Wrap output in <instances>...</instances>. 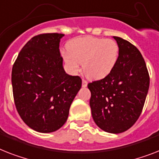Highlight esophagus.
<instances>
[{"label":"esophagus","mask_w":159,"mask_h":159,"mask_svg":"<svg viewBox=\"0 0 159 159\" xmlns=\"http://www.w3.org/2000/svg\"><path fill=\"white\" fill-rule=\"evenodd\" d=\"M88 85V82L85 80H82V87L84 88H86Z\"/></svg>","instance_id":"obj_1"}]
</instances>
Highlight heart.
<instances>
[{"mask_svg":"<svg viewBox=\"0 0 159 159\" xmlns=\"http://www.w3.org/2000/svg\"><path fill=\"white\" fill-rule=\"evenodd\" d=\"M68 70L71 74L84 70L89 78L101 80L115 68L119 55L117 42L111 39L84 36L73 39L67 44V50L61 53Z\"/></svg>","mask_w":159,"mask_h":159,"instance_id":"heart-1","label":"heart"}]
</instances>
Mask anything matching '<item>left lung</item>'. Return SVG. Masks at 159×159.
I'll list each match as a JSON object with an SVG mask.
<instances>
[{
    "label": "left lung",
    "instance_id": "1",
    "mask_svg": "<svg viewBox=\"0 0 159 159\" xmlns=\"http://www.w3.org/2000/svg\"><path fill=\"white\" fill-rule=\"evenodd\" d=\"M119 47L117 63L101 80L89 83L90 107L96 124L109 133L129 129L138 119L149 87L145 61L138 48L113 36Z\"/></svg>",
    "mask_w": 159,
    "mask_h": 159
}]
</instances>
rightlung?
<instances>
[{"mask_svg":"<svg viewBox=\"0 0 159 159\" xmlns=\"http://www.w3.org/2000/svg\"><path fill=\"white\" fill-rule=\"evenodd\" d=\"M63 34H41L25 44L12 69L17 111L31 129L42 133L58 130L67 120L70 105L82 80L66 73L59 51Z\"/></svg>","mask_w":159,"mask_h":159,"instance_id":"obj_1","label":"right lung"}]
</instances>
